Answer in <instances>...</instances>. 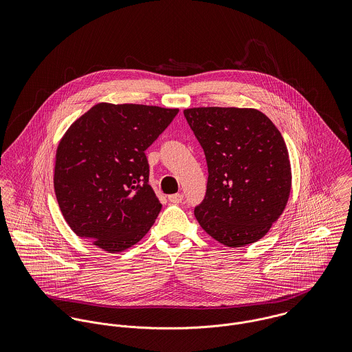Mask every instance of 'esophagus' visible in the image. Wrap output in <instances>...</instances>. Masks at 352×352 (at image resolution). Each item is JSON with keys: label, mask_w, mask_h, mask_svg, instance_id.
<instances>
[{"label": "esophagus", "mask_w": 352, "mask_h": 352, "mask_svg": "<svg viewBox=\"0 0 352 352\" xmlns=\"http://www.w3.org/2000/svg\"><path fill=\"white\" fill-rule=\"evenodd\" d=\"M168 201H170V203H175V204L182 203V201H183V194H173V195H169V197H168Z\"/></svg>", "instance_id": "obj_1"}]
</instances>
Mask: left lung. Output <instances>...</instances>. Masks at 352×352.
Wrapping results in <instances>:
<instances>
[{
	"label": "left lung",
	"instance_id": "8db88e82",
	"mask_svg": "<svg viewBox=\"0 0 352 352\" xmlns=\"http://www.w3.org/2000/svg\"><path fill=\"white\" fill-rule=\"evenodd\" d=\"M207 162V190L194 210L207 234L232 248L264 237L283 212L292 168L282 134L253 108L184 109Z\"/></svg>",
	"mask_w": 352,
	"mask_h": 352
}]
</instances>
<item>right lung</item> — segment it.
I'll return each mask as SVG.
<instances>
[{"instance_id": "add662e5", "label": "right lung", "mask_w": 352, "mask_h": 352, "mask_svg": "<svg viewBox=\"0 0 352 352\" xmlns=\"http://www.w3.org/2000/svg\"><path fill=\"white\" fill-rule=\"evenodd\" d=\"M177 112L100 102L69 127L56 149L54 188L78 237L116 253L149 232L161 203L149 186L145 151Z\"/></svg>"}]
</instances>
